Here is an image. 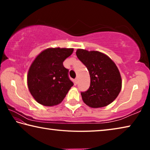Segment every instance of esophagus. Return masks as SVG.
<instances>
[{
    "label": "esophagus",
    "mask_w": 150,
    "mask_h": 150,
    "mask_svg": "<svg viewBox=\"0 0 150 150\" xmlns=\"http://www.w3.org/2000/svg\"><path fill=\"white\" fill-rule=\"evenodd\" d=\"M75 85H77L78 83V79L77 78H76L75 79Z\"/></svg>",
    "instance_id": "34e87169"
}]
</instances>
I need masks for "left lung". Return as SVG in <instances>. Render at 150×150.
Segmentation results:
<instances>
[{"label": "left lung", "mask_w": 150, "mask_h": 150, "mask_svg": "<svg viewBox=\"0 0 150 150\" xmlns=\"http://www.w3.org/2000/svg\"><path fill=\"white\" fill-rule=\"evenodd\" d=\"M76 55L87 67L91 77L88 89L81 93L83 102L91 108L110 105L122 88L121 76L115 63L107 55L97 51L78 49Z\"/></svg>", "instance_id": "1"}]
</instances>
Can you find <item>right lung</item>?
<instances>
[{
  "mask_svg": "<svg viewBox=\"0 0 150 150\" xmlns=\"http://www.w3.org/2000/svg\"><path fill=\"white\" fill-rule=\"evenodd\" d=\"M73 52V48H47L35 57L27 81L30 92L38 103L52 106L64 99L73 83L63 62Z\"/></svg>",
  "mask_w": 150,
  "mask_h": 150,
  "instance_id": "1",
  "label": "right lung"
}]
</instances>
